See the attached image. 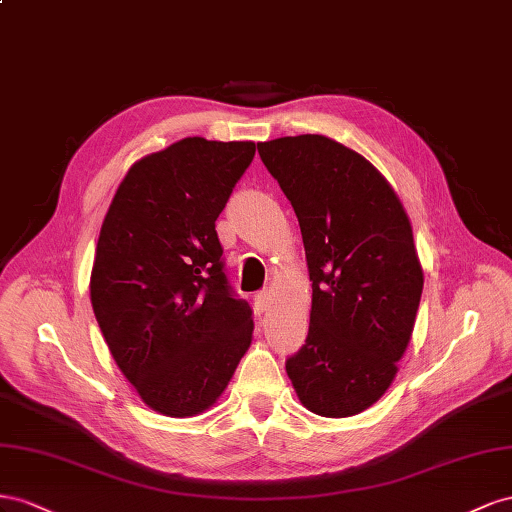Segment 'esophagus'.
I'll list each match as a JSON object with an SVG mask.
<instances>
[{
  "instance_id": "obj_1",
  "label": "esophagus",
  "mask_w": 512,
  "mask_h": 512,
  "mask_svg": "<svg viewBox=\"0 0 512 512\" xmlns=\"http://www.w3.org/2000/svg\"><path fill=\"white\" fill-rule=\"evenodd\" d=\"M270 300H272V294H270V289H264V291H259V294L255 296V304H257V309L264 313V311H268L270 309Z\"/></svg>"
}]
</instances>
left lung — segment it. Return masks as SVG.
Wrapping results in <instances>:
<instances>
[{
	"mask_svg": "<svg viewBox=\"0 0 512 512\" xmlns=\"http://www.w3.org/2000/svg\"><path fill=\"white\" fill-rule=\"evenodd\" d=\"M257 150L294 206L313 281L309 337L287 375L306 410L356 416L384 397L412 339L425 283L412 223L384 175L339 141Z\"/></svg>",
	"mask_w": 512,
	"mask_h": 512,
	"instance_id": "8db88e82",
	"label": "left lung"
}]
</instances>
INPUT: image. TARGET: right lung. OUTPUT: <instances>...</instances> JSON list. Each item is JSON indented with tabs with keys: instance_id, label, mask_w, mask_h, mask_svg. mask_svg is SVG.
<instances>
[{
	"instance_id": "1",
	"label": "right lung",
	"mask_w": 512,
	"mask_h": 512,
	"mask_svg": "<svg viewBox=\"0 0 512 512\" xmlns=\"http://www.w3.org/2000/svg\"><path fill=\"white\" fill-rule=\"evenodd\" d=\"M253 156V141L186 137L137 160L102 221L92 309L158 414L210 410L251 347L253 311L231 294L214 223Z\"/></svg>"
}]
</instances>
